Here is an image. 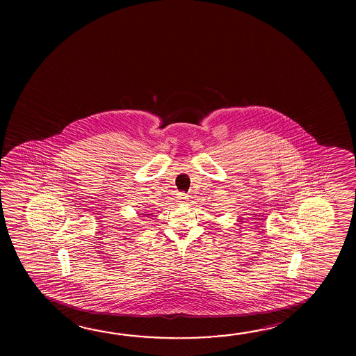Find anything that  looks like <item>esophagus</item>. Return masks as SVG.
<instances>
[{
    "label": "esophagus",
    "instance_id": "34e87169",
    "mask_svg": "<svg viewBox=\"0 0 356 356\" xmlns=\"http://www.w3.org/2000/svg\"><path fill=\"white\" fill-rule=\"evenodd\" d=\"M177 202L181 204H186L187 201H188V196H187L186 193H177Z\"/></svg>",
    "mask_w": 356,
    "mask_h": 356
}]
</instances>
